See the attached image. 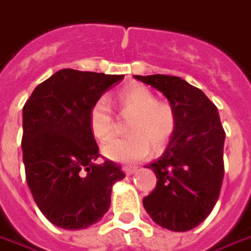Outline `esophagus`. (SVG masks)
I'll return each mask as SVG.
<instances>
[{
  "instance_id": "obj_1",
  "label": "esophagus",
  "mask_w": 251,
  "mask_h": 251,
  "mask_svg": "<svg viewBox=\"0 0 251 251\" xmlns=\"http://www.w3.org/2000/svg\"><path fill=\"white\" fill-rule=\"evenodd\" d=\"M136 167H127V165H125V167H122V171L125 172L126 175H133L134 172H136Z\"/></svg>"
}]
</instances>
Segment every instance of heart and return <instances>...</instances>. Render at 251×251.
<instances>
[{"mask_svg":"<svg viewBox=\"0 0 251 251\" xmlns=\"http://www.w3.org/2000/svg\"><path fill=\"white\" fill-rule=\"evenodd\" d=\"M117 103L122 117H131L125 138H115L102 148L104 156L118 163H136L152 152L168 145L176 131V115L167 103L157 102L156 95L142 84H129L117 93ZM91 133L99 141L114 134L115 115L107 100H95L88 113Z\"/></svg>","mask_w":251,"mask_h":251,"instance_id":"b5f03b06","label":"heart"}]
</instances>
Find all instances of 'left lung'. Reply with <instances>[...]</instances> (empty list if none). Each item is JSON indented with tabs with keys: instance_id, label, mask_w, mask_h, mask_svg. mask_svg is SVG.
I'll use <instances>...</instances> for the list:
<instances>
[{
	"instance_id": "8db88e82",
	"label": "left lung",
	"mask_w": 251,
	"mask_h": 251,
	"mask_svg": "<svg viewBox=\"0 0 251 251\" xmlns=\"http://www.w3.org/2000/svg\"><path fill=\"white\" fill-rule=\"evenodd\" d=\"M134 77L161 91L176 115V131L167 151L148 165L157 184L142 203L158 226L188 231L210 215L221 192L226 133L219 113L200 88L181 77L160 74Z\"/></svg>"
}]
</instances>
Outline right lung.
<instances>
[{"label":"right lung","instance_id":"1","mask_svg":"<svg viewBox=\"0 0 251 251\" xmlns=\"http://www.w3.org/2000/svg\"><path fill=\"white\" fill-rule=\"evenodd\" d=\"M124 75L64 68L40 83L23 109V161L30 194L55 226L77 230L100 221L111 187L125 177L104 158L88 125V113Z\"/></svg>","mask_w":251,"mask_h":251}]
</instances>
